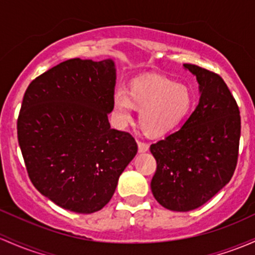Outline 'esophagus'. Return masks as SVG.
<instances>
[{
	"label": "esophagus",
	"instance_id": "1",
	"mask_svg": "<svg viewBox=\"0 0 255 255\" xmlns=\"http://www.w3.org/2000/svg\"><path fill=\"white\" fill-rule=\"evenodd\" d=\"M138 150H139V152H146V151L149 150V144L138 140Z\"/></svg>",
	"mask_w": 255,
	"mask_h": 255
}]
</instances>
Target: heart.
<instances>
[{
	"mask_svg": "<svg viewBox=\"0 0 255 255\" xmlns=\"http://www.w3.org/2000/svg\"><path fill=\"white\" fill-rule=\"evenodd\" d=\"M114 114L123 126L138 109L139 126L146 135L163 136L185 120L192 106V94L186 86L161 76L136 78L129 89H117L113 98Z\"/></svg>",
	"mask_w": 255,
	"mask_h": 255,
	"instance_id": "b5f03b06",
	"label": "heart"
}]
</instances>
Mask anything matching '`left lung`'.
I'll use <instances>...</instances> for the list:
<instances>
[{"mask_svg": "<svg viewBox=\"0 0 255 255\" xmlns=\"http://www.w3.org/2000/svg\"><path fill=\"white\" fill-rule=\"evenodd\" d=\"M184 68L197 78L200 103L178 132L150 146L157 163L151 191L175 212L205 205L230 181L241 136L239 105L223 78L194 64Z\"/></svg>", "mask_w": 255, "mask_h": 255, "instance_id": "1", "label": "left lung"}]
</instances>
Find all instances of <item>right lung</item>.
<instances>
[{"label":"right lung","instance_id":"1","mask_svg":"<svg viewBox=\"0 0 255 255\" xmlns=\"http://www.w3.org/2000/svg\"><path fill=\"white\" fill-rule=\"evenodd\" d=\"M116 69L111 59H69L25 92L16 129L33 186L61 208L89 214L113 197L138 145L113 129Z\"/></svg>","mask_w":255,"mask_h":255}]
</instances>
